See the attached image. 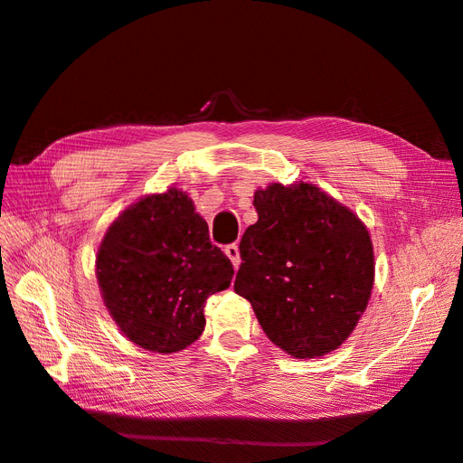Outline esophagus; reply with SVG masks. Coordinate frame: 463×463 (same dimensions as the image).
<instances>
[{"label":"esophagus","instance_id":"34e87169","mask_svg":"<svg viewBox=\"0 0 463 463\" xmlns=\"http://www.w3.org/2000/svg\"><path fill=\"white\" fill-rule=\"evenodd\" d=\"M223 253H226V255H228V259L232 260L233 269H240V262H241V257H240V247H237L235 243H232V245H228L226 249H223Z\"/></svg>","mask_w":463,"mask_h":463}]
</instances>
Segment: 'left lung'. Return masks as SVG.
I'll return each instance as SVG.
<instances>
[{
  "label": "left lung",
  "instance_id": "obj_1",
  "mask_svg": "<svg viewBox=\"0 0 463 463\" xmlns=\"http://www.w3.org/2000/svg\"><path fill=\"white\" fill-rule=\"evenodd\" d=\"M253 204L259 220L241 237L235 293L286 354L315 359L334 352L371 299L374 253L367 226L307 181L257 189Z\"/></svg>",
  "mask_w": 463,
  "mask_h": 463
}]
</instances>
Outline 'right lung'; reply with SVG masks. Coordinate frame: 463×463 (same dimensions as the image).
<instances>
[{
  "label": "right lung",
  "mask_w": 463,
  "mask_h": 463,
  "mask_svg": "<svg viewBox=\"0 0 463 463\" xmlns=\"http://www.w3.org/2000/svg\"><path fill=\"white\" fill-rule=\"evenodd\" d=\"M232 278L230 259L210 243L206 220L177 187L125 208L96 255L109 317L152 354H175L199 340L208 296L230 288Z\"/></svg>",
  "instance_id": "obj_1"
}]
</instances>
